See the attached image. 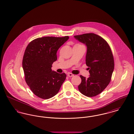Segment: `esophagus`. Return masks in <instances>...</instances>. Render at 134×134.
Masks as SVG:
<instances>
[{"instance_id": "1", "label": "esophagus", "mask_w": 134, "mask_h": 134, "mask_svg": "<svg viewBox=\"0 0 134 134\" xmlns=\"http://www.w3.org/2000/svg\"><path fill=\"white\" fill-rule=\"evenodd\" d=\"M67 76L70 77L73 76H74V75H73V74H72V73H68V75H67Z\"/></svg>"}]
</instances>
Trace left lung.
<instances>
[{
	"mask_svg": "<svg viewBox=\"0 0 134 134\" xmlns=\"http://www.w3.org/2000/svg\"><path fill=\"white\" fill-rule=\"evenodd\" d=\"M74 38L87 46L86 64L90 73L87 79L80 76L81 82L78 89L87 97L96 96L102 92L111 80L115 66L112 51L108 42L95 34H84Z\"/></svg>",
	"mask_w": 134,
	"mask_h": 134,
	"instance_id": "left-lung-1",
	"label": "left lung"
}]
</instances>
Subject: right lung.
<instances>
[{
	"mask_svg": "<svg viewBox=\"0 0 134 134\" xmlns=\"http://www.w3.org/2000/svg\"><path fill=\"white\" fill-rule=\"evenodd\" d=\"M69 38L44 37L32 41L26 48L23 68L26 83L38 97L47 99L55 96L64 82L66 75L52 71L57 59L59 48Z\"/></svg>",
	"mask_w": 134,
	"mask_h": 134,
	"instance_id": "right-lung-1",
	"label": "right lung"
}]
</instances>
